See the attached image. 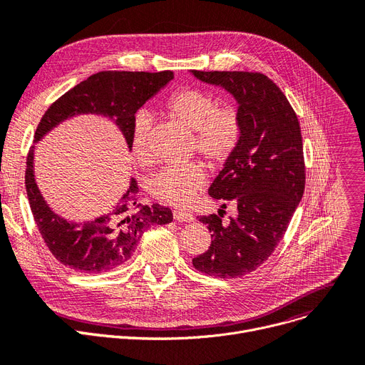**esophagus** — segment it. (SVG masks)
I'll return each instance as SVG.
<instances>
[{
	"label": "esophagus",
	"instance_id": "obj_1",
	"mask_svg": "<svg viewBox=\"0 0 365 365\" xmlns=\"http://www.w3.org/2000/svg\"><path fill=\"white\" fill-rule=\"evenodd\" d=\"M173 216H175V219L179 220V222H192L194 220L192 213L183 212V210H175V213H173Z\"/></svg>",
	"mask_w": 365,
	"mask_h": 365
}]
</instances>
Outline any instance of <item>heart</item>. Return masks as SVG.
I'll use <instances>...</instances> for the list:
<instances>
[{
  "label": "heart",
  "mask_w": 365,
  "mask_h": 365,
  "mask_svg": "<svg viewBox=\"0 0 365 365\" xmlns=\"http://www.w3.org/2000/svg\"><path fill=\"white\" fill-rule=\"evenodd\" d=\"M164 112L194 131L192 149L212 167L223 165L237 150L242 121L237 106L219 105L215 94L200 88H180L164 101ZM152 120L146 112L138 113L131 130L133 158L140 165L150 163L148 134ZM205 170L201 163L168 165L149 182V192L171 205H186L205 185Z\"/></svg>",
  "instance_id": "1"
}]
</instances>
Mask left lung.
<instances>
[{"instance_id":"obj_1","label":"left lung","mask_w":365,"mask_h":365,"mask_svg":"<svg viewBox=\"0 0 365 365\" xmlns=\"http://www.w3.org/2000/svg\"><path fill=\"white\" fill-rule=\"evenodd\" d=\"M200 81L231 93L242 121L237 150L208 189L237 205V217L201 216L212 232L195 269L219 278L256 271L282 240L304 190V158L297 115L279 87L260 72L192 71ZM226 208V204H223Z\"/></svg>"}]
</instances>
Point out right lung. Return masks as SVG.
<instances>
[{"label": "right lung", "mask_w": 365, "mask_h": 365, "mask_svg": "<svg viewBox=\"0 0 365 365\" xmlns=\"http://www.w3.org/2000/svg\"><path fill=\"white\" fill-rule=\"evenodd\" d=\"M175 75L163 72L102 71L61 96L46 110L35 131V143L62 121L81 113L103 115L120 128L131 150V130L138 109L157 94ZM34 150L26 160L25 186L34 220L50 253L69 269L102 274L124 264L152 225L173 220L168 207L140 205L139 186L131 179L125 194L103 216L90 222H69L56 215L43 198L34 175Z\"/></svg>", "instance_id": "obj_1"}]
</instances>
